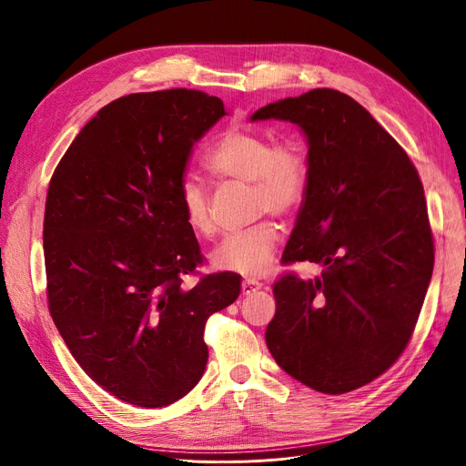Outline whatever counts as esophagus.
<instances>
[{
	"label": "esophagus",
	"mask_w": 466,
	"mask_h": 466,
	"mask_svg": "<svg viewBox=\"0 0 466 466\" xmlns=\"http://www.w3.org/2000/svg\"><path fill=\"white\" fill-rule=\"evenodd\" d=\"M260 288H262V283L257 281V279L248 278V279L241 281V293H244V295H253V293L258 291Z\"/></svg>",
	"instance_id": "1"
}]
</instances>
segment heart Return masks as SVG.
<instances>
[{
	"mask_svg": "<svg viewBox=\"0 0 466 466\" xmlns=\"http://www.w3.org/2000/svg\"><path fill=\"white\" fill-rule=\"evenodd\" d=\"M206 167L220 177L251 185L253 213H270L279 218L293 217L305 204L310 187V166L305 150L293 140L272 143L267 135L230 127L206 154ZM178 206L188 227L198 234H211L209 192L199 178L187 175L177 188ZM279 244L278 227L270 220L228 234L211 251L217 270L241 276L265 272Z\"/></svg>",
	"mask_w": 466,
	"mask_h": 466,
	"instance_id": "1",
	"label": "heart"
}]
</instances>
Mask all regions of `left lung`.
<instances>
[{
  "label": "left lung",
  "instance_id": "left-lung-1",
  "mask_svg": "<svg viewBox=\"0 0 466 466\" xmlns=\"http://www.w3.org/2000/svg\"><path fill=\"white\" fill-rule=\"evenodd\" d=\"M307 135L310 187L281 262L267 347L278 366L323 394L352 392L406 350L434 267L427 201L413 161L375 117L335 89L257 110Z\"/></svg>",
  "mask_w": 466,
  "mask_h": 466
}]
</instances>
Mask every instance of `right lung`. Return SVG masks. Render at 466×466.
Masks as SVG:
<instances>
[{
	"label": "right lung",
	"instance_id": "1",
	"mask_svg": "<svg viewBox=\"0 0 466 466\" xmlns=\"http://www.w3.org/2000/svg\"><path fill=\"white\" fill-rule=\"evenodd\" d=\"M227 114L196 89L131 93L100 108L51 177L44 253L55 326L82 370L138 408L187 396L208 363L206 321L238 299L204 265L177 188L196 140Z\"/></svg>",
	"mask_w": 466,
	"mask_h": 466
}]
</instances>
